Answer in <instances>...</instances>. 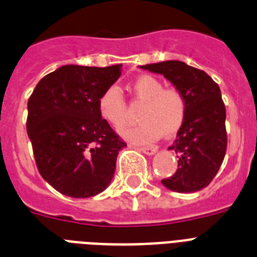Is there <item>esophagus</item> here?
<instances>
[{
    "label": "esophagus",
    "mask_w": 257,
    "mask_h": 257,
    "mask_svg": "<svg viewBox=\"0 0 257 257\" xmlns=\"http://www.w3.org/2000/svg\"><path fill=\"white\" fill-rule=\"evenodd\" d=\"M140 152H143L144 154H147V156H153L156 152H157V148L156 147H143L139 148Z\"/></svg>",
    "instance_id": "1"
}]
</instances>
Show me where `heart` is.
Segmentation results:
<instances>
[{"label": "heart", "mask_w": 257, "mask_h": 257, "mask_svg": "<svg viewBox=\"0 0 257 257\" xmlns=\"http://www.w3.org/2000/svg\"><path fill=\"white\" fill-rule=\"evenodd\" d=\"M136 99L144 101L140 110L141 122L120 131L125 140L135 144L153 143L162 135H174L186 117V99L177 88H164L161 80L150 75H141L131 85ZM97 109L108 124L121 128L126 124V104L118 87L112 85L101 93Z\"/></svg>", "instance_id": "obj_1"}]
</instances>
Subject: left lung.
<instances>
[{"label":"left lung","mask_w":257,"mask_h":257,"mask_svg":"<svg viewBox=\"0 0 257 257\" xmlns=\"http://www.w3.org/2000/svg\"><path fill=\"white\" fill-rule=\"evenodd\" d=\"M140 68L164 75L186 99V117L169 148L178 153V169L162 179V185L177 193L199 191L215 177L226 154V108L220 88L204 71L179 60Z\"/></svg>","instance_id":"obj_1"}]
</instances>
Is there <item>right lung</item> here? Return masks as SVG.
I'll return each instance as SVG.
<instances>
[{
    "label": "right lung",
    "mask_w": 257,
    "mask_h": 257,
    "mask_svg": "<svg viewBox=\"0 0 257 257\" xmlns=\"http://www.w3.org/2000/svg\"><path fill=\"white\" fill-rule=\"evenodd\" d=\"M121 64H67L41 79L27 101V136L41 176L60 194L89 198L109 186L126 144L97 109Z\"/></svg>",
    "instance_id": "right-lung-1"
}]
</instances>
